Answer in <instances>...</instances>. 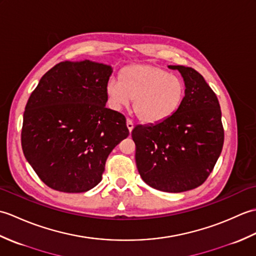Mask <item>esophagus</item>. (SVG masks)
Returning <instances> with one entry per match:
<instances>
[{
  "mask_svg": "<svg viewBox=\"0 0 256 256\" xmlns=\"http://www.w3.org/2000/svg\"><path fill=\"white\" fill-rule=\"evenodd\" d=\"M126 126H128V131L132 132V130H133V128H134V123H133V121H132L131 118H128V120H126Z\"/></svg>",
  "mask_w": 256,
  "mask_h": 256,
  "instance_id": "1",
  "label": "esophagus"
}]
</instances>
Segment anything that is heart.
<instances>
[{"label": "heart", "mask_w": 256, "mask_h": 256, "mask_svg": "<svg viewBox=\"0 0 256 256\" xmlns=\"http://www.w3.org/2000/svg\"><path fill=\"white\" fill-rule=\"evenodd\" d=\"M108 102L121 110L133 100L140 120L158 123L170 118L180 108L186 96V84L178 76L153 64H130L118 74V81L110 79L106 86Z\"/></svg>", "instance_id": "obj_1"}]
</instances>
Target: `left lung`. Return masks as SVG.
Listing matches in <instances>:
<instances>
[{
	"label": "left lung",
	"mask_w": 256,
	"mask_h": 256,
	"mask_svg": "<svg viewBox=\"0 0 256 256\" xmlns=\"http://www.w3.org/2000/svg\"><path fill=\"white\" fill-rule=\"evenodd\" d=\"M178 70L186 96L164 121L136 125L132 131L135 160L143 180L157 190L182 192L202 184L221 154L224 131L216 94L194 69Z\"/></svg>",
	"instance_id": "obj_1"
}]
</instances>
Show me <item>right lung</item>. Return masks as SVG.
I'll return each mask as SVG.
<instances>
[{"label":"right lung","mask_w":256,"mask_h":256,"mask_svg":"<svg viewBox=\"0 0 256 256\" xmlns=\"http://www.w3.org/2000/svg\"><path fill=\"white\" fill-rule=\"evenodd\" d=\"M111 66L62 62L42 76L26 103L22 148L52 189L86 192L101 182L112 150L128 136L123 114L106 106Z\"/></svg>","instance_id":"obj_1"}]
</instances>
